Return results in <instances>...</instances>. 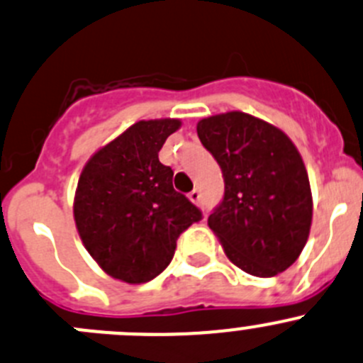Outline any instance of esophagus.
I'll return each mask as SVG.
<instances>
[{
  "mask_svg": "<svg viewBox=\"0 0 363 363\" xmlns=\"http://www.w3.org/2000/svg\"><path fill=\"white\" fill-rule=\"evenodd\" d=\"M188 199L191 200L193 203H196V206H200V200H202V195H200L199 189H193V191L188 195Z\"/></svg>",
  "mask_w": 363,
  "mask_h": 363,
  "instance_id": "esophagus-1",
  "label": "esophagus"
}]
</instances>
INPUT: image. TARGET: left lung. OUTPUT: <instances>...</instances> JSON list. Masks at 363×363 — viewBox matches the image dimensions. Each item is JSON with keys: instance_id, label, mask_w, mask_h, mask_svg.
Masks as SVG:
<instances>
[{"instance_id": "8db88e82", "label": "left lung", "mask_w": 363, "mask_h": 363, "mask_svg": "<svg viewBox=\"0 0 363 363\" xmlns=\"http://www.w3.org/2000/svg\"><path fill=\"white\" fill-rule=\"evenodd\" d=\"M223 174V200L209 216L228 259L253 277H275L300 257L312 223L307 168L286 133L242 111L196 124Z\"/></svg>"}]
</instances>
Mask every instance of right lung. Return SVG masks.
Returning <instances> with one entry per match:
<instances>
[{"label":"right lung","mask_w":363,"mask_h":363,"mask_svg":"<svg viewBox=\"0 0 363 363\" xmlns=\"http://www.w3.org/2000/svg\"><path fill=\"white\" fill-rule=\"evenodd\" d=\"M177 118L140 121L97 150L77 181L74 220L88 253L113 279L145 284L174 259L177 239L202 213L175 191L161 147Z\"/></svg>","instance_id":"1"}]
</instances>
